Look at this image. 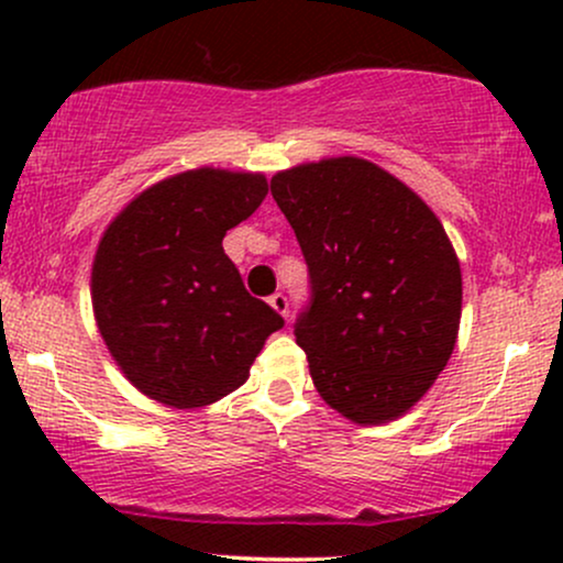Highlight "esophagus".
Masks as SVG:
<instances>
[{
	"label": "esophagus",
	"mask_w": 563,
	"mask_h": 563,
	"mask_svg": "<svg viewBox=\"0 0 563 563\" xmlns=\"http://www.w3.org/2000/svg\"><path fill=\"white\" fill-rule=\"evenodd\" d=\"M269 307H273L277 314H283V318H288V299L283 294L269 296Z\"/></svg>",
	"instance_id": "obj_1"
}]
</instances>
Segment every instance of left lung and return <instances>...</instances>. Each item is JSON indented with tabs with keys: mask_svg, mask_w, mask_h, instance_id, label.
I'll return each instance as SVG.
<instances>
[{
	"mask_svg": "<svg viewBox=\"0 0 563 563\" xmlns=\"http://www.w3.org/2000/svg\"><path fill=\"white\" fill-rule=\"evenodd\" d=\"M269 185L309 267L296 344L314 389L352 423L397 421L457 341L463 277L448 232L421 196L357 156L299 164Z\"/></svg>",
	"mask_w": 563,
	"mask_h": 563,
	"instance_id": "1",
	"label": "left lung"
}]
</instances>
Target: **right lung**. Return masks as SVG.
Here are the masks:
<instances>
[{"label":"right lung","instance_id":"1","mask_svg":"<svg viewBox=\"0 0 563 563\" xmlns=\"http://www.w3.org/2000/svg\"><path fill=\"white\" fill-rule=\"evenodd\" d=\"M264 196L260 172L200 166L142 190L102 232L95 320L119 371L145 397L177 410L228 397L283 328L222 249Z\"/></svg>","mask_w":563,"mask_h":563}]
</instances>
